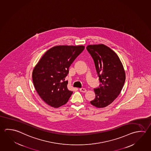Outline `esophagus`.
I'll return each instance as SVG.
<instances>
[{
    "mask_svg": "<svg viewBox=\"0 0 151 151\" xmlns=\"http://www.w3.org/2000/svg\"><path fill=\"white\" fill-rule=\"evenodd\" d=\"M80 91H81V92H83V93H85L87 91V89H86V88H80Z\"/></svg>",
    "mask_w": 151,
    "mask_h": 151,
    "instance_id": "obj_1",
    "label": "esophagus"
}]
</instances>
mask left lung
I'll use <instances>...</instances> for the list:
<instances>
[{
    "instance_id": "left-lung-1",
    "label": "left lung",
    "mask_w": 151,
    "mask_h": 151,
    "mask_svg": "<svg viewBox=\"0 0 151 151\" xmlns=\"http://www.w3.org/2000/svg\"><path fill=\"white\" fill-rule=\"evenodd\" d=\"M93 58L101 83L93 90L95 99L91 101L96 107H106L117 98L126 80L124 66L118 55L104 45H88L86 47Z\"/></svg>"
}]
</instances>
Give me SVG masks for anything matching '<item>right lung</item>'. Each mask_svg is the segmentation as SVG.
<instances>
[{"label":"right lung","mask_w":151,"mask_h":151,"mask_svg":"<svg viewBox=\"0 0 151 151\" xmlns=\"http://www.w3.org/2000/svg\"><path fill=\"white\" fill-rule=\"evenodd\" d=\"M83 46H57L45 53L32 72L33 85L42 99L50 106L65 104L72 91L65 80L69 69L81 54Z\"/></svg>","instance_id":"add662e5"}]
</instances>
